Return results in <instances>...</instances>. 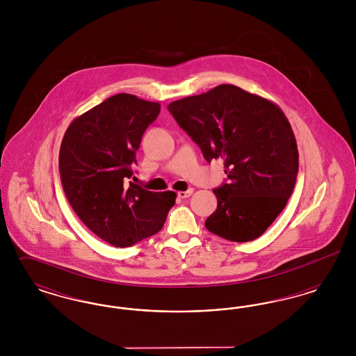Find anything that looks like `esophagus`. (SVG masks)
Returning <instances> with one entry per match:
<instances>
[{
	"label": "esophagus",
	"mask_w": 356,
	"mask_h": 356,
	"mask_svg": "<svg viewBox=\"0 0 356 356\" xmlns=\"http://www.w3.org/2000/svg\"><path fill=\"white\" fill-rule=\"evenodd\" d=\"M192 193H193V188H189V189H186V191L177 192V196H179L180 199H186V197H189Z\"/></svg>",
	"instance_id": "obj_1"
}]
</instances>
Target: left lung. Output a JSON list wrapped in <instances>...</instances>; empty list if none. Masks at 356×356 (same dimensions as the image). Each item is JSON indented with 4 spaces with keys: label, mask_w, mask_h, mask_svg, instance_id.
I'll use <instances>...</instances> for the list:
<instances>
[{
    "label": "left lung",
    "mask_w": 356,
    "mask_h": 356,
    "mask_svg": "<svg viewBox=\"0 0 356 356\" xmlns=\"http://www.w3.org/2000/svg\"><path fill=\"white\" fill-rule=\"evenodd\" d=\"M168 111L208 163L224 161L228 183L213 189L218 208L207 229L237 243L263 235L287 205L299 170L283 111L231 84L170 102Z\"/></svg>",
    "instance_id": "obj_1"
}]
</instances>
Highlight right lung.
Instances as JSON below:
<instances>
[{
  "mask_svg": "<svg viewBox=\"0 0 356 356\" xmlns=\"http://www.w3.org/2000/svg\"><path fill=\"white\" fill-rule=\"evenodd\" d=\"M159 102L119 93L73 120L64 135L58 170L69 204L104 241L131 247L157 234L175 205L172 191L151 192L128 179Z\"/></svg>",
  "mask_w": 356,
  "mask_h": 356,
  "instance_id": "right-lung-1",
  "label": "right lung"
}]
</instances>
